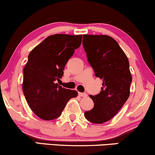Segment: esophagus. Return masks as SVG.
Wrapping results in <instances>:
<instances>
[{"label":"esophagus","instance_id":"1","mask_svg":"<svg viewBox=\"0 0 155 155\" xmlns=\"http://www.w3.org/2000/svg\"><path fill=\"white\" fill-rule=\"evenodd\" d=\"M79 95L81 97H87V94L86 93H82V92H79Z\"/></svg>","mask_w":155,"mask_h":155}]
</instances>
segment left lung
Wrapping results in <instances>:
<instances>
[{
    "instance_id": "obj_1",
    "label": "left lung",
    "mask_w": 155,
    "mask_h": 155,
    "mask_svg": "<svg viewBox=\"0 0 155 155\" xmlns=\"http://www.w3.org/2000/svg\"><path fill=\"white\" fill-rule=\"evenodd\" d=\"M87 61L97 77L103 80L100 93L89 95L94 106L85 111L88 121L102 124L120 110L130 97L132 76L126 54L114 39L106 35H84Z\"/></svg>"
}]
</instances>
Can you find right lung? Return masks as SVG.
Listing matches in <instances>:
<instances>
[{
    "label": "right lung",
    "mask_w": 155,
    "mask_h": 155,
    "mask_svg": "<svg viewBox=\"0 0 155 155\" xmlns=\"http://www.w3.org/2000/svg\"><path fill=\"white\" fill-rule=\"evenodd\" d=\"M82 35L55 34L30 52L23 69V91L31 110L44 120L59 117L70 99L78 93L58 86L65 65L81 46Z\"/></svg>",
    "instance_id": "add662e5"
}]
</instances>
